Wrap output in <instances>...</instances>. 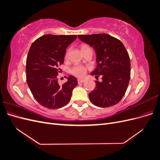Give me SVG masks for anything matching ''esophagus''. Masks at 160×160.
I'll return each instance as SVG.
<instances>
[{
  "label": "esophagus",
  "instance_id": "34e87169",
  "mask_svg": "<svg viewBox=\"0 0 160 160\" xmlns=\"http://www.w3.org/2000/svg\"><path fill=\"white\" fill-rule=\"evenodd\" d=\"M84 79H77V82H78V83H83L84 82Z\"/></svg>",
  "mask_w": 160,
  "mask_h": 160
}]
</instances>
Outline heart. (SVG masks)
Listing matches in <instances>:
<instances>
[{"label": "heart", "instance_id": "1", "mask_svg": "<svg viewBox=\"0 0 160 160\" xmlns=\"http://www.w3.org/2000/svg\"><path fill=\"white\" fill-rule=\"evenodd\" d=\"M89 47L87 45H82L81 47V51L83 50L85 48ZM67 57V53H66L65 55V57ZM87 72V68L85 66L83 65H75L73 67H72L71 69V73L72 75H73L76 77H83L85 76V73Z\"/></svg>", "mask_w": 160, "mask_h": 160}]
</instances>
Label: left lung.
Here are the masks:
<instances>
[{
  "label": "left lung",
  "mask_w": 160,
  "mask_h": 160,
  "mask_svg": "<svg viewBox=\"0 0 160 160\" xmlns=\"http://www.w3.org/2000/svg\"><path fill=\"white\" fill-rule=\"evenodd\" d=\"M78 37L95 50L97 67L91 75L102 77L101 82L95 81V88L89 94L91 103L99 108L118 103L126 92L131 75L129 56L123 44L105 33Z\"/></svg>",
  "instance_id": "left-lung-1"
}]
</instances>
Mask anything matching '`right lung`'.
Here are the masks:
<instances>
[{
  "instance_id": "obj_1",
  "label": "right lung",
  "mask_w": 160,
  "mask_h": 160,
  "mask_svg": "<svg viewBox=\"0 0 160 160\" xmlns=\"http://www.w3.org/2000/svg\"><path fill=\"white\" fill-rule=\"evenodd\" d=\"M77 37L45 35L32 43L26 61L27 82L33 97L43 107L55 109L69 102L77 79L70 75L60 85L57 77L61 72L59 67L64 62L67 47Z\"/></svg>"
}]
</instances>
